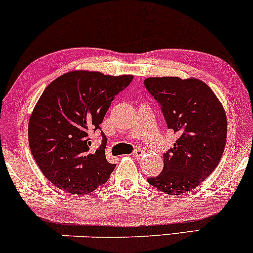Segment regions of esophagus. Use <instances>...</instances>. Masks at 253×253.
I'll return each mask as SVG.
<instances>
[{
    "mask_svg": "<svg viewBox=\"0 0 253 253\" xmlns=\"http://www.w3.org/2000/svg\"><path fill=\"white\" fill-rule=\"evenodd\" d=\"M143 155H144V151L138 149V150H135L134 152L132 153V157H133V158L139 159V158H141V157H143Z\"/></svg>",
    "mask_w": 253,
    "mask_h": 253,
    "instance_id": "esophagus-1",
    "label": "esophagus"
}]
</instances>
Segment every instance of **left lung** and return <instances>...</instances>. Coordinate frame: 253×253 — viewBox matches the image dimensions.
<instances>
[{
	"instance_id": "obj_1",
	"label": "left lung",
	"mask_w": 253,
	"mask_h": 253,
	"mask_svg": "<svg viewBox=\"0 0 253 253\" xmlns=\"http://www.w3.org/2000/svg\"><path fill=\"white\" fill-rule=\"evenodd\" d=\"M177 135L163 171L147 181L169 195L196 188L219 164L227 138V118L214 91L199 78L149 77L144 81Z\"/></svg>"
}]
</instances>
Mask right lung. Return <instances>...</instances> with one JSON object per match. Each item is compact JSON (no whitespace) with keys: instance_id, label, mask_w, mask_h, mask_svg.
<instances>
[{"instance_id":"1","label":"right lung","mask_w":253,"mask_h":253,"mask_svg":"<svg viewBox=\"0 0 253 253\" xmlns=\"http://www.w3.org/2000/svg\"><path fill=\"white\" fill-rule=\"evenodd\" d=\"M132 80V75L75 70L43 90L30 117L28 143L39 169L57 188L86 195L108 181L115 164L106 159V135L95 152L89 135L100 128L110 102Z\"/></svg>"}]
</instances>
